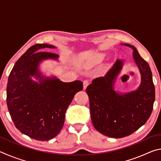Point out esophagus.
<instances>
[{
    "mask_svg": "<svg viewBox=\"0 0 161 161\" xmlns=\"http://www.w3.org/2000/svg\"><path fill=\"white\" fill-rule=\"evenodd\" d=\"M89 84V80H84L83 81V86H84V89H85L86 87H87V86H88Z\"/></svg>",
    "mask_w": 161,
    "mask_h": 161,
    "instance_id": "34e87169",
    "label": "esophagus"
}]
</instances>
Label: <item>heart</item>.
<instances>
[{
  "instance_id": "1",
  "label": "heart",
  "mask_w": 161,
  "mask_h": 161,
  "mask_svg": "<svg viewBox=\"0 0 161 161\" xmlns=\"http://www.w3.org/2000/svg\"><path fill=\"white\" fill-rule=\"evenodd\" d=\"M103 58V54H97L93 57V58L92 59V60L90 62L91 64H97L99 63L102 60Z\"/></svg>"
}]
</instances>
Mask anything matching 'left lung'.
<instances>
[{
    "label": "left lung",
    "instance_id": "obj_1",
    "mask_svg": "<svg viewBox=\"0 0 161 161\" xmlns=\"http://www.w3.org/2000/svg\"><path fill=\"white\" fill-rule=\"evenodd\" d=\"M124 45L133 50V58L141 74L139 88L126 94L114 90V80L123 65L121 60H116L104 77L94 79L86 89L94 128L102 134L115 138L129 136L145 124L155 101V86L148 62L135 47Z\"/></svg>",
    "mask_w": 161,
    "mask_h": 161
}]
</instances>
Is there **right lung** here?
Instances as JSON below:
<instances>
[{"instance_id": "obj_1", "label": "right lung", "mask_w": 161, "mask_h": 161, "mask_svg": "<svg viewBox=\"0 0 161 161\" xmlns=\"http://www.w3.org/2000/svg\"><path fill=\"white\" fill-rule=\"evenodd\" d=\"M54 48L47 44L30 47L15 62L7 84V106L15 127L24 134L37 141H49L60 132L65 112L76 93L83 89V83L76 80L62 82L58 79H46L38 72L42 59H57V54L40 52ZM40 77V84L31 75Z\"/></svg>"}]
</instances>
